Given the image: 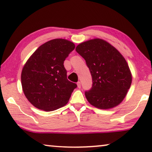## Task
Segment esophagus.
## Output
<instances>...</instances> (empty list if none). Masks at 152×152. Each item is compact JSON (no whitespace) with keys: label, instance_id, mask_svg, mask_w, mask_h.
Segmentation results:
<instances>
[{"label":"esophagus","instance_id":"1","mask_svg":"<svg viewBox=\"0 0 152 152\" xmlns=\"http://www.w3.org/2000/svg\"><path fill=\"white\" fill-rule=\"evenodd\" d=\"M77 85H78V88H80V87H81V83H80V82H77Z\"/></svg>","mask_w":152,"mask_h":152}]
</instances>
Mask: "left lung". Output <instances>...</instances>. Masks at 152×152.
Masks as SVG:
<instances>
[{"instance_id":"obj_1","label":"left lung","mask_w":152,"mask_h":152,"mask_svg":"<svg viewBox=\"0 0 152 152\" xmlns=\"http://www.w3.org/2000/svg\"><path fill=\"white\" fill-rule=\"evenodd\" d=\"M76 51L85 60L91 74L92 87L85 91L88 101L101 109L120 104L130 88L132 76L119 51L100 39L82 43Z\"/></svg>"}]
</instances>
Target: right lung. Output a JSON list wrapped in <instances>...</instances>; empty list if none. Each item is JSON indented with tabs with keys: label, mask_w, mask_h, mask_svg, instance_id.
<instances>
[{
	"label": "right lung",
	"mask_w": 152,
	"mask_h": 152,
	"mask_svg": "<svg viewBox=\"0 0 152 152\" xmlns=\"http://www.w3.org/2000/svg\"><path fill=\"white\" fill-rule=\"evenodd\" d=\"M75 48L64 39L49 41L39 47L23 68L24 94L37 109L51 111L66 104L77 85L67 79L64 62Z\"/></svg>",
	"instance_id": "obj_1"
}]
</instances>
